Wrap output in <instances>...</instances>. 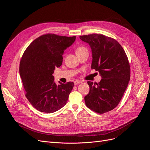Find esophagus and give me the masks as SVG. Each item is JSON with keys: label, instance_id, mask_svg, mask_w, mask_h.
<instances>
[{"label": "esophagus", "instance_id": "1", "mask_svg": "<svg viewBox=\"0 0 150 150\" xmlns=\"http://www.w3.org/2000/svg\"><path fill=\"white\" fill-rule=\"evenodd\" d=\"M81 83H82V82H81V81H75L74 82V85H77V84H80Z\"/></svg>", "mask_w": 150, "mask_h": 150}]
</instances>
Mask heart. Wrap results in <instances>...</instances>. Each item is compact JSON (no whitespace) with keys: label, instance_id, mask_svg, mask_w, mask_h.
<instances>
[{"label":"heart","instance_id":"heart-1","mask_svg":"<svg viewBox=\"0 0 150 150\" xmlns=\"http://www.w3.org/2000/svg\"><path fill=\"white\" fill-rule=\"evenodd\" d=\"M86 49L84 47H83V46H79L78 47V48L76 49V53H78V52H83L84 51H86Z\"/></svg>","mask_w":150,"mask_h":150}]
</instances>
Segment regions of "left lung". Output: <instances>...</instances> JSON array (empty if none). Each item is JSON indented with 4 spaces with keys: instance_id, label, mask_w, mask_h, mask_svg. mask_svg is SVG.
<instances>
[{
    "instance_id": "left-lung-1",
    "label": "left lung",
    "mask_w": 150,
    "mask_h": 150,
    "mask_svg": "<svg viewBox=\"0 0 150 150\" xmlns=\"http://www.w3.org/2000/svg\"><path fill=\"white\" fill-rule=\"evenodd\" d=\"M92 51L91 69L98 71L101 81H88L89 92L84 97L86 105L103 114L115 108L120 102L130 79V66L125 51L115 39L103 34L79 36Z\"/></svg>"
}]
</instances>
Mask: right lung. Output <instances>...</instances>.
Returning <instances> with one entry per match:
<instances>
[{
    "label": "right lung",
    "instance_id": "1",
    "mask_svg": "<svg viewBox=\"0 0 150 150\" xmlns=\"http://www.w3.org/2000/svg\"><path fill=\"white\" fill-rule=\"evenodd\" d=\"M75 40L76 36L44 34L32 42L22 55L19 72L25 96L38 111L52 113L66 105L74 83L56 84L52 74L61 66L65 49Z\"/></svg>",
    "mask_w": 150,
    "mask_h": 150
}]
</instances>
